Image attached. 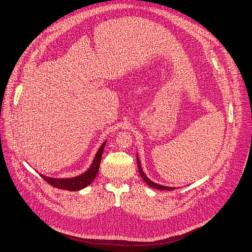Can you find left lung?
Here are the masks:
<instances>
[{
  "mask_svg": "<svg viewBox=\"0 0 252 252\" xmlns=\"http://www.w3.org/2000/svg\"><path fill=\"white\" fill-rule=\"evenodd\" d=\"M137 163H138V169H139V173H140V175L142 176V179L144 180V182L150 186V187H152V188H155V189H158V190H173L174 188H170V187H165V186H162V185H158V184H156V183H154V182H152L150 179L147 178V176L144 174V172L142 171V168H141V166H140V162H139V159H138V157H137Z\"/></svg>",
  "mask_w": 252,
  "mask_h": 252,
  "instance_id": "8db88e82",
  "label": "left lung"
}]
</instances>
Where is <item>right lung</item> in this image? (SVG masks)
<instances>
[{
  "label": "right lung",
  "instance_id": "1",
  "mask_svg": "<svg viewBox=\"0 0 252 252\" xmlns=\"http://www.w3.org/2000/svg\"><path fill=\"white\" fill-rule=\"evenodd\" d=\"M105 144L106 142H104V144L99 147V150L97 151L94 157V160H93L92 165L85 173L76 176V178H70V179H52V178H46V176L42 174H41V178L46 183H49L51 186H53V187H56L58 189L68 190V191H78L87 187V186L90 185L92 181L95 179V176L97 174Z\"/></svg>",
  "mask_w": 252,
  "mask_h": 252
}]
</instances>
